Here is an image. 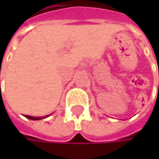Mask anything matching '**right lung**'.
Wrapping results in <instances>:
<instances>
[{"instance_id": "obj_1", "label": "right lung", "mask_w": 159, "mask_h": 159, "mask_svg": "<svg viewBox=\"0 0 159 159\" xmlns=\"http://www.w3.org/2000/svg\"><path fill=\"white\" fill-rule=\"evenodd\" d=\"M49 115L47 116H42V117H33V116H29V115H25V118L29 119V120H41V119H46Z\"/></svg>"}]
</instances>
